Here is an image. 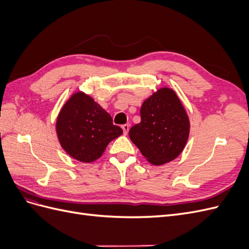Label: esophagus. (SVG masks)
<instances>
[{
	"mask_svg": "<svg viewBox=\"0 0 249 249\" xmlns=\"http://www.w3.org/2000/svg\"><path fill=\"white\" fill-rule=\"evenodd\" d=\"M122 127H123V130H124V134L126 135L127 132H129V130H130V125L127 124H124Z\"/></svg>",
	"mask_w": 249,
	"mask_h": 249,
	"instance_id": "esophagus-1",
	"label": "esophagus"
}]
</instances>
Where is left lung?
Masks as SVG:
<instances>
[{"instance_id": "1", "label": "left lung", "mask_w": 249, "mask_h": 249, "mask_svg": "<svg viewBox=\"0 0 249 249\" xmlns=\"http://www.w3.org/2000/svg\"><path fill=\"white\" fill-rule=\"evenodd\" d=\"M141 122L129 135L146 160L154 165L166 164L179 156L190 133L187 112L172 89L163 87L143 102Z\"/></svg>"}]
</instances>
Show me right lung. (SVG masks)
<instances>
[{
  "label": "right lung",
  "mask_w": 249,
  "mask_h": 249,
  "mask_svg": "<svg viewBox=\"0 0 249 249\" xmlns=\"http://www.w3.org/2000/svg\"><path fill=\"white\" fill-rule=\"evenodd\" d=\"M56 132L65 152L84 163L101 158L109 143L123 134L109 113L82 91L73 93L60 110Z\"/></svg>",
  "instance_id": "add662e5"
}]
</instances>
